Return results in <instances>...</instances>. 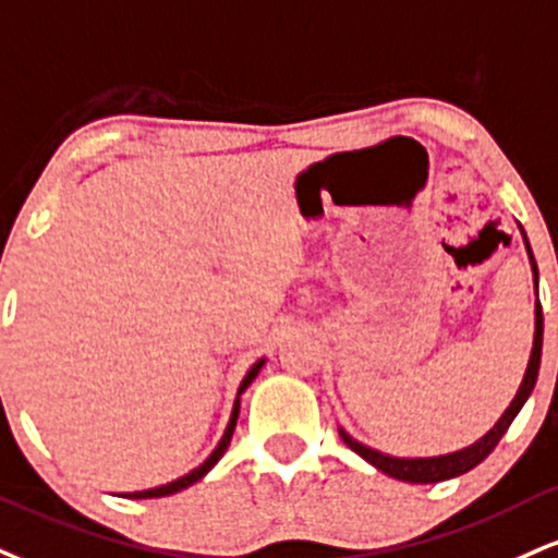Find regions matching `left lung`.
I'll use <instances>...</instances> for the list:
<instances>
[{"mask_svg":"<svg viewBox=\"0 0 558 558\" xmlns=\"http://www.w3.org/2000/svg\"><path fill=\"white\" fill-rule=\"evenodd\" d=\"M527 246V257L530 265H533V280H535V291H538V265H535L533 252H530V244L525 239ZM541 351H543V312H541V301H535V335H533V351H530V361L525 368V377H522V385L517 389L514 400L509 402V408L501 413V418L496 421L492 432L486 436H481L478 441L471 447L460 449V452H449V454H439V458H392V454L377 452V449L361 445L355 441L351 434H345L340 428V436L348 447L353 449L355 454H361L366 462H372L374 468L381 473H387L389 478H398V481H408V483H439L447 478H458V475L473 471L475 465H481L488 454L494 452V447L499 445L501 436L507 434V428L512 421L517 418V413L522 411L525 400L533 392L535 379H538V368H541Z\"/></svg>","mask_w":558,"mask_h":558,"instance_id":"obj_1","label":"left lung"}]
</instances>
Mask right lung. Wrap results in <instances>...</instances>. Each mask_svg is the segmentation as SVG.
<instances>
[{
	"label": "right lung",
	"instance_id": "obj_1",
	"mask_svg": "<svg viewBox=\"0 0 558 558\" xmlns=\"http://www.w3.org/2000/svg\"><path fill=\"white\" fill-rule=\"evenodd\" d=\"M265 366V359H259L257 364H254L250 372H246V377L241 379V385H239V395L244 392L246 387L252 385L254 379H257V374H259V368ZM239 395H236V402H233V411H231V421H228V426H226V434L220 436V441H218V447L213 449V454L210 458H207L203 465L199 468H194L192 473H186V475H181V478H177V481H171V483H166V486H158V488H147V492H132V494H122V496H126V499H158V496H169V494H177V492H181V488H186V486H192V483H197L199 478H203V475H207L215 468V462H218L220 458H223V452L228 449V445H231V436H233V428H236V418H239Z\"/></svg>",
	"mask_w": 558,
	"mask_h": 558
}]
</instances>
